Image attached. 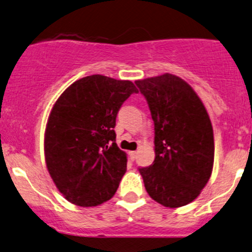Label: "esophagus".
Instances as JSON below:
<instances>
[{"label":"esophagus","instance_id":"esophagus-1","mask_svg":"<svg viewBox=\"0 0 252 252\" xmlns=\"http://www.w3.org/2000/svg\"><path fill=\"white\" fill-rule=\"evenodd\" d=\"M136 155H137V153H136V152H129V156H130V158H131L132 161H134L136 158Z\"/></svg>","mask_w":252,"mask_h":252}]
</instances>
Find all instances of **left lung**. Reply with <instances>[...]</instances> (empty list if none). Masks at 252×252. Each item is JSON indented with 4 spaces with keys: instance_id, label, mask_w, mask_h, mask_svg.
Listing matches in <instances>:
<instances>
[{
    "instance_id": "8db88e82",
    "label": "left lung",
    "mask_w": 252,
    "mask_h": 252,
    "mask_svg": "<svg viewBox=\"0 0 252 252\" xmlns=\"http://www.w3.org/2000/svg\"><path fill=\"white\" fill-rule=\"evenodd\" d=\"M154 121L155 160L140 168L144 187L158 204L185 206L200 194L212 174L215 138L201 99L170 73L135 82Z\"/></svg>"
}]
</instances>
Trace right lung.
I'll use <instances>...</instances> for the list:
<instances>
[{
    "label": "right lung",
    "instance_id": "1",
    "mask_svg": "<svg viewBox=\"0 0 252 252\" xmlns=\"http://www.w3.org/2000/svg\"><path fill=\"white\" fill-rule=\"evenodd\" d=\"M138 90L130 80L94 74L74 82L52 108L45 131V160L59 192L78 206L114 196L126 172L116 144V117Z\"/></svg>",
    "mask_w": 252,
    "mask_h": 252
}]
</instances>
